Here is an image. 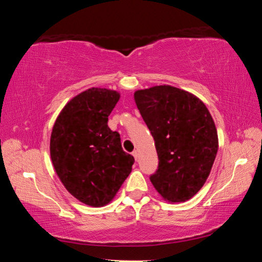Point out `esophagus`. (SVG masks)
I'll list each match as a JSON object with an SVG mask.
<instances>
[{"label": "esophagus", "instance_id": "obj_1", "mask_svg": "<svg viewBox=\"0 0 262 262\" xmlns=\"http://www.w3.org/2000/svg\"><path fill=\"white\" fill-rule=\"evenodd\" d=\"M133 156H134L135 159H137V157H139V151H137V150H134V151H133Z\"/></svg>", "mask_w": 262, "mask_h": 262}]
</instances>
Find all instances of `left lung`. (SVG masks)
<instances>
[{
    "mask_svg": "<svg viewBox=\"0 0 262 262\" xmlns=\"http://www.w3.org/2000/svg\"><path fill=\"white\" fill-rule=\"evenodd\" d=\"M134 99L158 155L150 181L164 200H189L205 185L219 150L209 111L196 96L171 85L137 90Z\"/></svg>",
    "mask_w": 262,
    "mask_h": 262,
    "instance_id": "left-lung-1",
    "label": "left lung"
}]
</instances>
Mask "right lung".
<instances>
[{"mask_svg": "<svg viewBox=\"0 0 262 262\" xmlns=\"http://www.w3.org/2000/svg\"><path fill=\"white\" fill-rule=\"evenodd\" d=\"M119 99L114 90L88 89L68 101L53 126L50 150L56 174L73 196L91 207L112 201L134 164L119 133L107 126Z\"/></svg>", "mask_w": 262, "mask_h": 262, "instance_id": "add662e5", "label": "right lung"}]
</instances>
